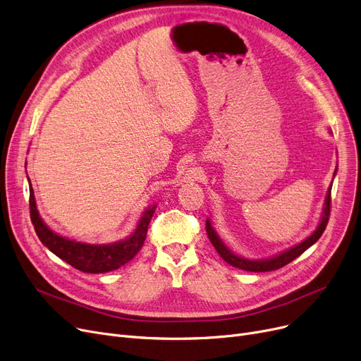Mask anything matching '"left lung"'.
I'll return each mask as SVG.
<instances>
[{
    "instance_id": "left-lung-1",
    "label": "left lung",
    "mask_w": 361,
    "mask_h": 361,
    "mask_svg": "<svg viewBox=\"0 0 361 361\" xmlns=\"http://www.w3.org/2000/svg\"><path fill=\"white\" fill-rule=\"evenodd\" d=\"M336 172V171H335ZM331 192H332V185L329 187L327 190V195H326V200H324V208H323V215H322V221L319 224V227L316 228V231L311 234V236L308 239H305L304 242H301L300 245H296L288 250H285L283 254H280L274 258H270V259H261V261H250V259H245L236 254H233L230 249H227V246L221 242V239L218 238V234L215 233V230L212 228L211 226V221L208 219L207 221V233H208V238L211 240V243L214 245L215 250L219 254V257H221L227 264L233 265V267L236 269H240V270H246V271H254V273H264V271H273V270H277V269H281L285 267L286 264H289L290 261H293L295 258L300 257L302 252H305V250L314 245L320 236L323 234V231L326 230V226H327V221H329V216H331V202H332V197H331Z\"/></svg>"
}]
</instances>
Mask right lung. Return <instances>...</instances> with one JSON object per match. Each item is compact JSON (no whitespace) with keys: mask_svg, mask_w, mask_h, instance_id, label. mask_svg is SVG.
Returning <instances> with one entry per match:
<instances>
[{"mask_svg":"<svg viewBox=\"0 0 361 361\" xmlns=\"http://www.w3.org/2000/svg\"><path fill=\"white\" fill-rule=\"evenodd\" d=\"M154 209L156 207H150L145 211L135 231L128 239L111 245H87L61 238L47 227L38 214L32 185L29 187L30 221L34 224L37 236L39 238L42 245L49 247L54 255L71 264L76 270L84 273L97 274L114 271L131 261L137 255L138 250L142 249L146 240L147 227L150 224Z\"/></svg>","mask_w":361,"mask_h":361,"instance_id":"add662e5","label":"right lung"}]
</instances>
